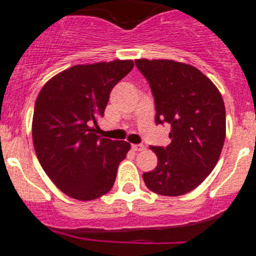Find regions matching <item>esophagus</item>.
<instances>
[{
    "label": "esophagus",
    "mask_w": 256,
    "mask_h": 256,
    "mask_svg": "<svg viewBox=\"0 0 256 256\" xmlns=\"http://www.w3.org/2000/svg\"><path fill=\"white\" fill-rule=\"evenodd\" d=\"M144 146L143 144H132V150H134V152H140V150H144Z\"/></svg>",
    "instance_id": "34e87169"
}]
</instances>
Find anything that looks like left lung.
Masks as SVG:
<instances>
[{"label":"left lung","mask_w":256,"mask_h":256,"mask_svg":"<svg viewBox=\"0 0 256 256\" xmlns=\"http://www.w3.org/2000/svg\"><path fill=\"white\" fill-rule=\"evenodd\" d=\"M150 82L156 124H171L167 147L150 146L158 164L143 174L150 191L180 196L205 181L218 163L226 136L222 96L206 75L174 60H136Z\"/></svg>","instance_id":"left-lung-1"}]
</instances>
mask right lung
<instances>
[{
	"mask_svg": "<svg viewBox=\"0 0 256 256\" xmlns=\"http://www.w3.org/2000/svg\"><path fill=\"white\" fill-rule=\"evenodd\" d=\"M133 66L132 60L75 65L51 78L36 99V156L51 181L72 198L96 200L113 187L130 144L98 136V119L114 85Z\"/></svg>",
	"mask_w": 256,
	"mask_h": 256,
	"instance_id": "right-lung-1",
	"label": "right lung"
}]
</instances>
